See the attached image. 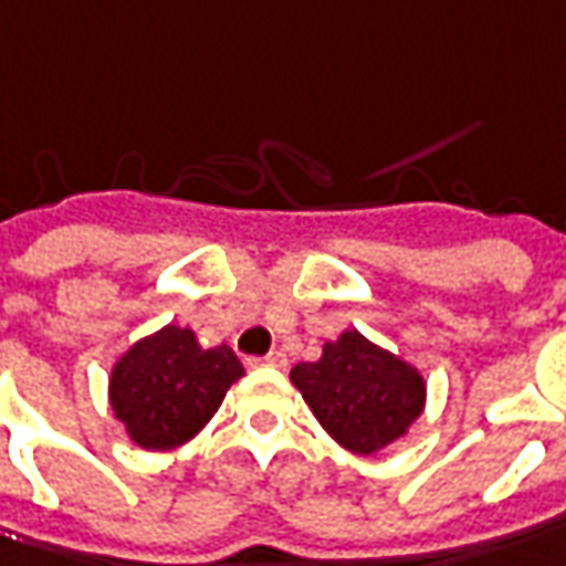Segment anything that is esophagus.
Returning <instances> with one entry per match:
<instances>
[{"mask_svg": "<svg viewBox=\"0 0 566 566\" xmlns=\"http://www.w3.org/2000/svg\"><path fill=\"white\" fill-rule=\"evenodd\" d=\"M263 365H269V368H284V365H287V356H284L282 349H272L269 356L251 359V368H263Z\"/></svg>", "mask_w": 566, "mask_h": 566, "instance_id": "esophagus-1", "label": "esophagus"}]
</instances>
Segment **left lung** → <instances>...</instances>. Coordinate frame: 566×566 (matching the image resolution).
Segmentation results:
<instances>
[{
  "label": "left lung",
  "instance_id": "8db88e82",
  "mask_svg": "<svg viewBox=\"0 0 566 566\" xmlns=\"http://www.w3.org/2000/svg\"><path fill=\"white\" fill-rule=\"evenodd\" d=\"M315 421L353 455H375L402 440L428 406V380L356 328L322 344L315 363L291 368Z\"/></svg>",
  "mask_w": 566,
  "mask_h": 566
}]
</instances>
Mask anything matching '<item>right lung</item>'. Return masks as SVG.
<instances>
[{"label": "right lung", "instance_id": "add662e5", "mask_svg": "<svg viewBox=\"0 0 566 566\" xmlns=\"http://www.w3.org/2000/svg\"><path fill=\"white\" fill-rule=\"evenodd\" d=\"M238 378L244 365L226 344L203 347L191 328L164 325L114 363L107 402L138 449L170 452L201 433Z\"/></svg>", "mask_w": 566, "mask_h": 566}]
</instances>
